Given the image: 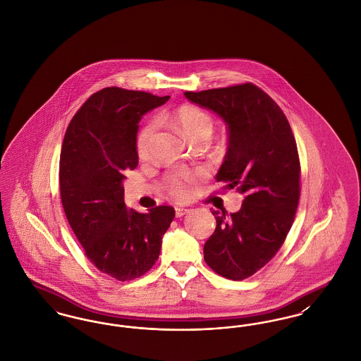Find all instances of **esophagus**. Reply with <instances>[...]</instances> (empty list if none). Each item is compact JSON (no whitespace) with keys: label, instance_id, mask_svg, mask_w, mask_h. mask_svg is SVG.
<instances>
[{"label":"esophagus","instance_id":"obj_1","mask_svg":"<svg viewBox=\"0 0 361 361\" xmlns=\"http://www.w3.org/2000/svg\"><path fill=\"white\" fill-rule=\"evenodd\" d=\"M189 208H185V207H176V216L177 218H181V216H184L185 214H188Z\"/></svg>","mask_w":361,"mask_h":361}]
</instances>
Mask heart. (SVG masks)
<instances>
[{
  "label": "heart",
  "mask_w": 361,
  "mask_h": 361,
  "mask_svg": "<svg viewBox=\"0 0 361 361\" xmlns=\"http://www.w3.org/2000/svg\"><path fill=\"white\" fill-rule=\"evenodd\" d=\"M158 121L168 124L177 130L189 143H195L200 139H209L214 130V121L211 115L193 105H181L173 111L164 112L158 116ZM155 124L147 123L137 137V152L140 158H146L150 150V145L154 137ZM195 176L189 173L177 174L171 178L169 187L173 196L177 199H185L190 195V184Z\"/></svg>",
  "instance_id": "1"
}]
</instances>
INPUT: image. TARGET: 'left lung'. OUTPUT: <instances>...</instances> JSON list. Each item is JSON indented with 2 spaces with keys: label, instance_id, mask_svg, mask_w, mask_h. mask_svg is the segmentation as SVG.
Masks as SVG:
<instances>
[{
  "label": "left lung",
  "instance_id": "1",
  "mask_svg": "<svg viewBox=\"0 0 361 361\" xmlns=\"http://www.w3.org/2000/svg\"><path fill=\"white\" fill-rule=\"evenodd\" d=\"M184 96L227 126V153L215 180L245 199L230 215L212 209L216 228L204 259L218 275L243 280L275 257L293 224L300 196L296 142L280 106L250 82Z\"/></svg>",
  "mask_w": 361,
  "mask_h": 361
}]
</instances>
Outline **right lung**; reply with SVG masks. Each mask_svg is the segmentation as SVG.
Wrapping results in <instances>:
<instances>
[{
  "label": "right lung",
  "instance_id": "1",
  "mask_svg": "<svg viewBox=\"0 0 361 361\" xmlns=\"http://www.w3.org/2000/svg\"><path fill=\"white\" fill-rule=\"evenodd\" d=\"M169 96L104 87L70 121L61 150L59 189L70 227L86 257L119 281L145 275L157 261L174 208L147 214L124 203V172L137 166L140 118Z\"/></svg>",
  "mask_w": 361,
  "mask_h": 361
}]
</instances>
